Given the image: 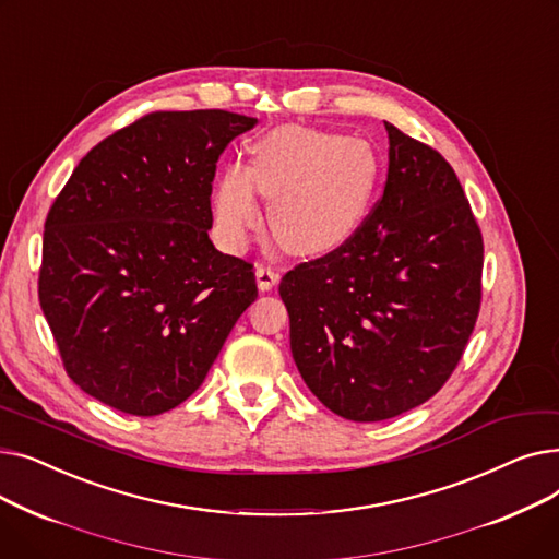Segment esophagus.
I'll use <instances>...</instances> for the list:
<instances>
[{"mask_svg":"<svg viewBox=\"0 0 559 559\" xmlns=\"http://www.w3.org/2000/svg\"><path fill=\"white\" fill-rule=\"evenodd\" d=\"M278 272H274L267 264H255V281L260 292H270L278 283Z\"/></svg>","mask_w":559,"mask_h":559,"instance_id":"esophagus-1","label":"esophagus"}]
</instances>
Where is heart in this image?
I'll use <instances>...</instances> for the list:
<instances>
[{
  "label": "heart",
  "instance_id": "obj_1",
  "mask_svg": "<svg viewBox=\"0 0 559 559\" xmlns=\"http://www.w3.org/2000/svg\"><path fill=\"white\" fill-rule=\"evenodd\" d=\"M378 169L376 150L362 138L299 124L276 127L253 144L247 169L230 167L219 179L217 230L230 249H240L260 226V192L272 199L270 226L283 249L329 253L358 230Z\"/></svg>",
  "mask_w": 559,
  "mask_h": 559
}]
</instances>
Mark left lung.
I'll use <instances>...</instances> for the list:
<instances>
[{
  "instance_id": "8db88e82",
  "label": "left lung",
  "mask_w": 559,
  "mask_h": 559,
  "mask_svg": "<svg viewBox=\"0 0 559 559\" xmlns=\"http://www.w3.org/2000/svg\"><path fill=\"white\" fill-rule=\"evenodd\" d=\"M385 129L383 197L342 247L278 287L301 378L350 421L399 417L442 390L483 297V235L453 167Z\"/></svg>"
}]
</instances>
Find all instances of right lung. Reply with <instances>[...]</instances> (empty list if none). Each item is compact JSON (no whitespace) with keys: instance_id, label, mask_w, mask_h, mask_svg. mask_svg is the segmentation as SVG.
<instances>
[{"instance_id":"1","label":"right lung","mask_w":559,"mask_h":559,"mask_svg":"<svg viewBox=\"0 0 559 559\" xmlns=\"http://www.w3.org/2000/svg\"><path fill=\"white\" fill-rule=\"evenodd\" d=\"M255 122L150 112L93 146L51 203L38 297L85 394L135 417L167 413L255 301L253 264L209 238L217 160Z\"/></svg>"}]
</instances>
